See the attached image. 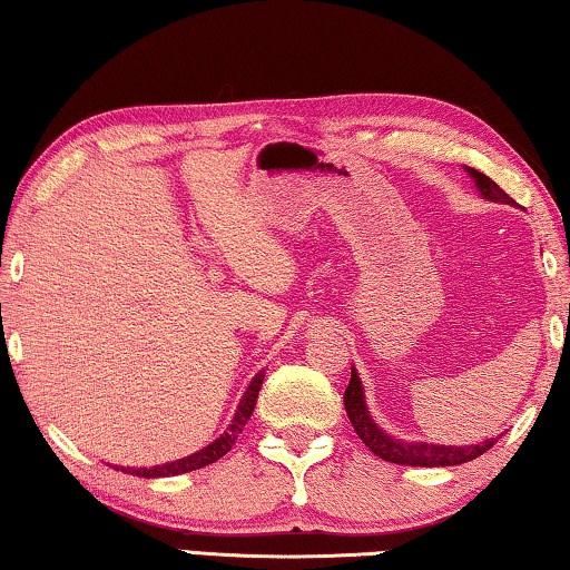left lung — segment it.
<instances>
[{
  "instance_id": "left-lung-1",
  "label": "left lung",
  "mask_w": 570,
  "mask_h": 570,
  "mask_svg": "<svg viewBox=\"0 0 570 570\" xmlns=\"http://www.w3.org/2000/svg\"><path fill=\"white\" fill-rule=\"evenodd\" d=\"M470 173V178L475 180V186L480 190L482 198L495 200V204H515L508 193L498 186L495 180H490L485 173H480L475 168H465ZM344 410L350 414V422L356 435L370 448L374 455L387 460V462H397V465H414V468H448V465H462V462H470L480 458L482 452H488L495 445L498 438H490L480 445H432V442H402L397 438H392L384 432L377 422L372 420L370 410H366L364 402V387L360 377H356V370H352V380L350 387L344 392Z\"/></svg>"
}]
</instances>
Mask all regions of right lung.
Segmentation results:
<instances>
[{
	"label": "right lung",
	"mask_w": 570,
	"mask_h": 570,
	"mask_svg": "<svg viewBox=\"0 0 570 570\" xmlns=\"http://www.w3.org/2000/svg\"><path fill=\"white\" fill-rule=\"evenodd\" d=\"M262 382H264V372H258L256 377L250 380L248 390L244 392V397H240V404H238V410L234 414V420H230V424H228V430L216 442H210L208 448L193 452V455L183 458V460L166 462V465L138 468V470H135V468H118V470L130 472V475H138V478H173V475H180V472H190V470L206 468V465H210V462L220 460L230 450V445H234L240 432H244L250 414H254L258 390H262Z\"/></svg>",
	"instance_id": "1"
}]
</instances>
